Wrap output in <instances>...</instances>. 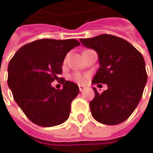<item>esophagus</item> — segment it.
<instances>
[{"instance_id":"34e87169","label":"esophagus","mask_w":153,"mask_h":153,"mask_svg":"<svg viewBox=\"0 0 153 153\" xmlns=\"http://www.w3.org/2000/svg\"><path fill=\"white\" fill-rule=\"evenodd\" d=\"M78 87H79V91H80V92L83 91V89L85 88H84V86H81V85H79V86H78Z\"/></svg>"}]
</instances>
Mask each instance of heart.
<instances>
[{
  "instance_id": "b5f03b06",
  "label": "heart",
  "mask_w": 153,
  "mask_h": 153,
  "mask_svg": "<svg viewBox=\"0 0 153 153\" xmlns=\"http://www.w3.org/2000/svg\"><path fill=\"white\" fill-rule=\"evenodd\" d=\"M66 59H67V57L65 58V60H66ZM71 80H72V81L79 83V84H84L88 80V76L76 72V73H73L71 76Z\"/></svg>"
}]
</instances>
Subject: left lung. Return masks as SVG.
<instances>
[{
  "instance_id": "1",
  "label": "left lung",
  "mask_w": 153,
  "mask_h": 153,
  "mask_svg": "<svg viewBox=\"0 0 153 153\" xmlns=\"http://www.w3.org/2000/svg\"><path fill=\"white\" fill-rule=\"evenodd\" d=\"M80 42L99 56L100 68L92 83H105L108 88L101 94L93 88L95 96L89 103L92 116L104 124H119L129 117L142 97L147 81L144 58L128 42L112 35Z\"/></svg>"
}]
</instances>
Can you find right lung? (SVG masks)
I'll list each match as a JSON object with an SVG mask.
<instances>
[{
	"label": "right lung",
	"instance_id": "right-lung-1",
	"mask_svg": "<svg viewBox=\"0 0 153 153\" xmlns=\"http://www.w3.org/2000/svg\"><path fill=\"white\" fill-rule=\"evenodd\" d=\"M79 45L75 39H40L23 46L9 62L8 87L16 103L35 124L53 127L68 119L79 88L63 78L62 89L54 88L51 82L60 78L58 76L67 53Z\"/></svg>",
	"mask_w": 153,
	"mask_h": 153
}]
</instances>
